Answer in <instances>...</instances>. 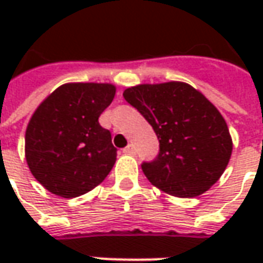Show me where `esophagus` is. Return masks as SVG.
<instances>
[{
  "label": "esophagus",
  "instance_id": "esophagus-1",
  "mask_svg": "<svg viewBox=\"0 0 263 263\" xmlns=\"http://www.w3.org/2000/svg\"><path fill=\"white\" fill-rule=\"evenodd\" d=\"M122 152L125 155H135V148H134L132 145H128L126 148L122 149Z\"/></svg>",
  "mask_w": 263,
  "mask_h": 263
}]
</instances>
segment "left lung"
<instances>
[{
  "mask_svg": "<svg viewBox=\"0 0 263 263\" xmlns=\"http://www.w3.org/2000/svg\"><path fill=\"white\" fill-rule=\"evenodd\" d=\"M124 98L159 139L156 159L142 163L154 186L176 197H197L226 171L232 139L220 111L187 83L138 84Z\"/></svg>",
  "mask_w": 263,
  "mask_h": 263,
  "instance_id": "left-lung-1",
  "label": "left lung"
}]
</instances>
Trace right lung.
Wrapping results in <instances>:
<instances>
[{"instance_id":"obj_1","label":"right lung","mask_w":263,"mask_h":263,"mask_svg":"<svg viewBox=\"0 0 263 263\" xmlns=\"http://www.w3.org/2000/svg\"><path fill=\"white\" fill-rule=\"evenodd\" d=\"M114 96V84L67 83L35 109L25 132L26 163L50 193L79 197L111 172L117 149L98 117Z\"/></svg>"}]
</instances>
